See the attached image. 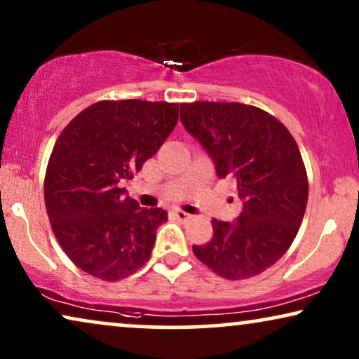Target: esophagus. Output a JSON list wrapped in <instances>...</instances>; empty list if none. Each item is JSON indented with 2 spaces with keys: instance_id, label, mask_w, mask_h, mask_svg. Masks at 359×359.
Returning a JSON list of instances; mask_svg holds the SVG:
<instances>
[{
  "instance_id": "1",
  "label": "esophagus",
  "mask_w": 359,
  "mask_h": 359,
  "mask_svg": "<svg viewBox=\"0 0 359 359\" xmlns=\"http://www.w3.org/2000/svg\"><path fill=\"white\" fill-rule=\"evenodd\" d=\"M175 217L178 219V220H181V222H188V220H191L193 219V215L191 214H186L184 210H175Z\"/></svg>"
}]
</instances>
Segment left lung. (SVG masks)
I'll list each match as a JSON object with an SVG mask.
<instances>
[{"mask_svg":"<svg viewBox=\"0 0 359 359\" xmlns=\"http://www.w3.org/2000/svg\"><path fill=\"white\" fill-rule=\"evenodd\" d=\"M184 129L208 150L219 178L237 181V222L212 219L214 235L194 245L199 262L225 279H248L273 266L296 238L309 198L301 151L283 122L242 102L180 104Z\"/></svg>","mask_w":359,"mask_h":359,"instance_id":"8db88e82","label":"left lung"}]
</instances>
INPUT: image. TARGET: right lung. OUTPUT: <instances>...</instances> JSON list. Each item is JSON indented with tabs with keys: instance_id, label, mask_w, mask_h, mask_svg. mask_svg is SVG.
<instances>
[{
	"instance_id": "1",
	"label": "right lung",
	"mask_w": 359,
	"mask_h": 359,
	"mask_svg": "<svg viewBox=\"0 0 359 359\" xmlns=\"http://www.w3.org/2000/svg\"><path fill=\"white\" fill-rule=\"evenodd\" d=\"M178 102L97 101L73 117L48 158L43 198L55 238L83 271L130 276L150 259L168 212L126 198L132 180L178 122Z\"/></svg>"
}]
</instances>
